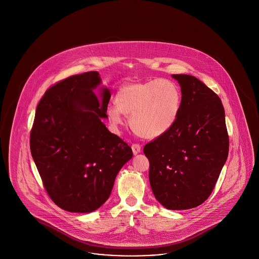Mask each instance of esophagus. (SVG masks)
<instances>
[{
    "label": "esophagus",
    "mask_w": 259,
    "mask_h": 259,
    "mask_svg": "<svg viewBox=\"0 0 259 259\" xmlns=\"http://www.w3.org/2000/svg\"><path fill=\"white\" fill-rule=\"evenodd\" d=\"M141 146L139 145V144H133L132 145V150H133V153L134 154H138V153H140L141 152Z\"/></svg>",
    "instance_id": "obj_1"
}]
</instances>
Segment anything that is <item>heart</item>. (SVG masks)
I'll list each match as a JSON object with an SVG mask.
<instances>
[{"label": "heart", "instance_id": "b5f03b06", "mask_svg": "<svg viewBox=\"0 0 259 259\" xmlns=\"http://www.w3.org/2000/svg\"><path fill=\"white\" fill-rule=\"evenodd\" d=\"M115 104L108 109L112 123H122V113L131 115L130 124L136 133L152 139L166 133L176 122L181 109V93L172 81L153 79L121 87L116 93Z\"/></svg>", "mask_w": 259, "mask_h": 259}]
</instances>
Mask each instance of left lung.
I'll return each mask as SVG.
<instances>
[{"label":"left lung","mask_w":259,"mask_h":259,"mask_svg":"<svg viewBox=\"0 0 259 259\" xmlns=\"http://www.w3.org/2000/svg\"><path fill=\"white\" fill-rule=\"evenodd\" d=\"M182 90L172 128L144 147L149 184L169 209L203 204L212 192L227 159L229 137L222 100L195 76L172 74Z\"/></svg>","instance_id":"8db88e82"}]
</instances>
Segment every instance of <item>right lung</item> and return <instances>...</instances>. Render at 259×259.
<instances>
[{
    "mask_svg": "<svg viewBox=\"0 0 259 259\" xmlns=\"http://www.w3.org/2000/svg\"><path fill=\"white\" fill-rule=\"evenodd\" d=\"M98 72L71 75L39 100L30 134L33 159L50 199L61 209L90 212L110 197L132 148L101 121L111 98L93 91Z\"/></svg>",
    "mask_w": 259,
    "mask_h": 259,
    "instance_id": "1",
    "label": "right lung"
}]
</instances>
